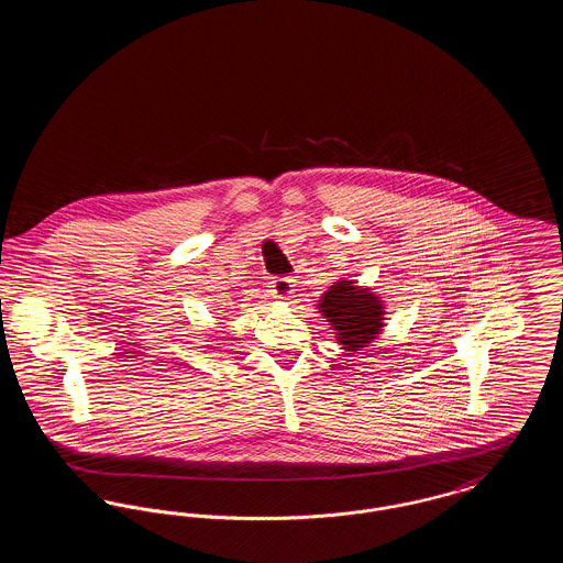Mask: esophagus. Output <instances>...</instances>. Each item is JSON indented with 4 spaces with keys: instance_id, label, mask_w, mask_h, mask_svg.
I'll return each instance as SVG.
<instances>
[{
    "instance_id": "obj_1",
    "label": "esophagus",
    "mask_w": 563,
    "mask_h": 563,
    "mask_svg": "<svg viewBox=\"0 0 563 563\" xmlns=\"http://www.w3.org/2000/svg\"><path fill=\"white\" fill-rule=\"evenodd\" d=\"M272 287V294L278 299H291L295 294V280L294 278H287V276H278L269 283Z\"/></svg>"
}]
</instances>
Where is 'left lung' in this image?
<instances>
[{"mask_svg": "<svg viewBox=\"0 0 563 563\" xmlns=\"http://www.w3.org/2000/svg\"><path fill=\"white\" fill-rule=\"evenodd\" d=\"M322 317L338 331V342L346 350L365 349L384 327V306L369 289H358L352 280H338L322 295Z\"/></svg>", "mask_w": 563, "mask_h": 563, "instance_id": "8db88e82", "label": "left lung"}]
</instances>
